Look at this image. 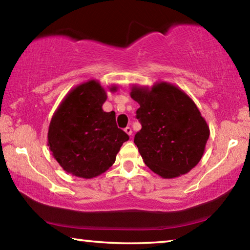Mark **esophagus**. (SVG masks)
Here are the masks:
<instances>
[{
  "instance_id": "esophagus-1",
  "label": "esophagus",
  "mask_w": 250,
  "mask_h": 250,
  "mask_svg": "<svg viewBox=\"0 0 250 250\" xmlns=\"http://www.w3.org/2000/svg\"><path fill=\"white\" fill-rule=\"evenodd\" d=\"M125 132L128 135H131V134H132V129H131L130 126H126V128L125 129Z\"/></svg>"
}]
</instances>
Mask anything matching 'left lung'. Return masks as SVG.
Masks as SVG:
<instances>
[{"label": "left lung", "instance_id": "left-lung-1", "mask_svg": "<svg viewBox=\"0 0 250 250\" xmlns=\"http://www.w3.org/2000/svg\"><path fill=\"white\" fill-rule=\"evenodd\" d=\"M131 98L140 104L135 134L143 162L162 179H175L197 166L209 137V126L184 90L167 82L131 86Z\"/></svg>", "mask_w": 250, "mask_h": 250}]
</instances>
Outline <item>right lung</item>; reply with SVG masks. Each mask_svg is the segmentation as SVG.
Segmentation results:
<instances>
[{"label": "right lung", "mask_w": 250, "mask_h": 250, "mask_svg": "<svg viewBox=\"0 0 250 250\" xmlns=\"http://www.w3.org/2000/svg\"><path fill=\"white\" fill-rule=\"evenodd\" d=\"M97 79L74 87L54 112L48 126L47 146L62 170L82 179H94L115 163L129 135L117 126L116 113L105 112L107 90Z\"/></svg>", "instance_id": "right-lung-1"}]
</instances>
